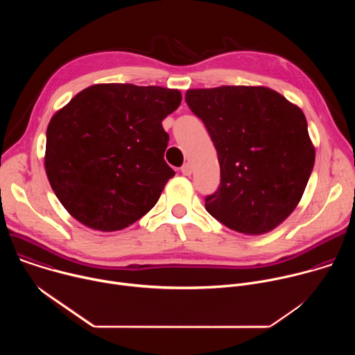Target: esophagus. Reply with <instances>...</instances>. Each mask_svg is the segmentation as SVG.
<instances>
[{
  "label": "esophagus",
  "instance_id": "esophagus-1",
  "mask_svg": "<svg viewBox=\"0 0 355 355\" xmlns=\"http://www.w3.org/2000/svg\"><path fill=\"white\" fill-rule=\"evenodd\" d=\"M181 173L187 177H189L192 174V166L189 163H185L182 167H181Z\"/></svg>",
  "mask_w": 355,
  "mask_h": 355
}]
</instances>
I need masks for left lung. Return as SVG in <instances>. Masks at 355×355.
I'll list each match as a JSON object with an SVG mask.
<instances>
[{
	"label": "left lung",
	"mask_w": 355,
	"mask_h": 355,
	"mask_svg": "<svg viewBox=\"0 0 355 355\" xmlns=\"http://www.w3.org/2000/svg\"><path fill=\"white\" fill-rule=\"evenodd\" d=\"M189 110L218 151L220 184L207 211L245 234L277 227L296 208L315 164L303 112L266 87L188 89Z\"/></svg>",
	"instance_id": "left-lung-1"
}]
</instances>
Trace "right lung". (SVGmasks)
Here are the masks:
<instances>
[{
	"mask_svg": "<svg viewBox=\"0 0 355 355\" xmlns=\"http://www.w3.org/2000/svg\"><path fill=\"white\" fill-rule=\"evenodd\" d=\"M181 92L163 87L96 84L78 92L50 121L44 167L52 189L83 225L128 227L153 208L174 170L163 119Z\"/></svg>",
	"mask_w": 355,
	"mask_h": 355,
	"instance_id": "add662e5",
	"label": "right lung"
}]
</instances>
